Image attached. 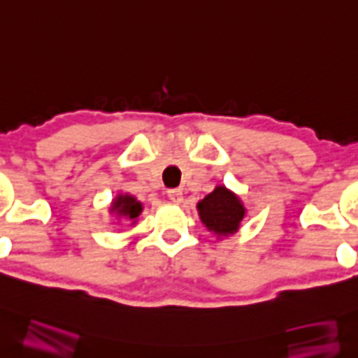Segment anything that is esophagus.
Wrapping results in <instances>:
<instances>
[{
	"instance_id": "obj_1",
	"label": "esophagus",
	"mask_w": 358,
	"mask_h": 358,
	"mask_svg": "<svg viewBox=\"0 0 358 358\" xmlns=\"http://www.w3.org/2000/svg\"><path fill=\"white\" fill-rule=\"evenodd\" d=\"M168 199H170L171 202H175V203L182 202L183 192L180 190V188H170V190H168Z\"/></svg>"
}]
</instances>
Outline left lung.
Here are the masks:
<instances>
[{
    "label": "left lung",
    "instance_id": "left-lung-1",
    "mask_svg": "<svg viewBox=\"0 0 358 358\" xmlns=\"http://www.w3.org/2000/svg\"><path fill=\"white\" fill-rule=\"evenodd\" d=\"M199 214L202 222L217 234H233L245 217V209L234 194L224 187H217L212 194L199 202Z\"/></svg>",
    "mask_w": 358,
    "mask_h": 358
}]
</instances>
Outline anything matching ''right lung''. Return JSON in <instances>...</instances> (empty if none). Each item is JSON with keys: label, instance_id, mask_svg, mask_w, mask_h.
<instances>
[{"label": "right lung", "instance_id": "right-lung-1", "mask_svg": "<svg viewBox=\"0 0 358 358\" xmlns=\"http://www.w3.org/2000/svg\"><path fill=\"white\" fill-rule=\"evenodd\" d=\"M112 210H115L117 214L125 219H136L141 214V210H143V206L131 195H120L112 203Z\"/></svg>", "mask_w": 358, "mask_h": 358}]
</instances>
